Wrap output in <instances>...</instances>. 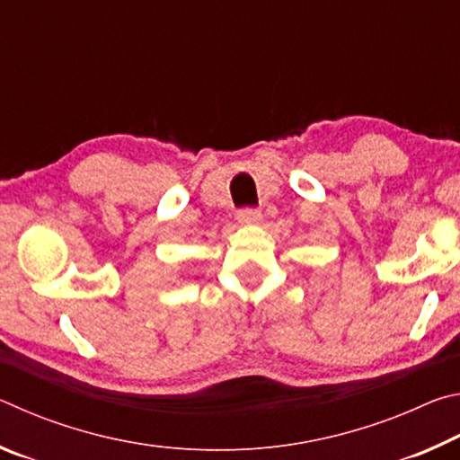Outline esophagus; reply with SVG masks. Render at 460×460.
<instances>
[{
	"mask_svg": "<svg viewBox=\"0 0 460 460\" xmlns=\"http://www.w3.org/2000/svg\"><path fill=\"white\" fill-rule=\"evenodd\" d=\"M260 219H261V213L253 207H243V208H239V211H237V221L243 223V225L260 223Z\"/></svg>",
	"mask_w": 460,
	"mask_h": 460,
	"instance_id": "1",
	"label": "esophagus"
}]
</instances>
